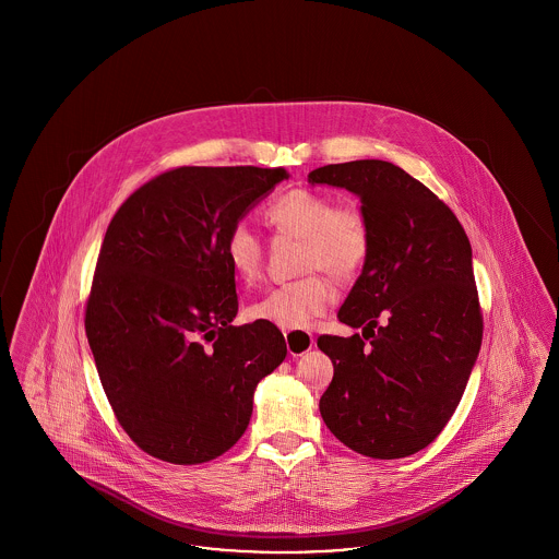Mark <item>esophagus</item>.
Wrapping results in <instances>:
<instances>
[{
	"label": "esophagus",
	"instance_id": "1",
	"mask_svg": "<svg viewBox=\"0 0 559 559\" xmlns=\"http://www.w3.org/2000/svg\"><path fill=\"white\" fill-rule=\"evenodd\" d=\"M285 344L292 356H301L314 346V335L308 331H285Z\"/></svg>",
	"mask_w": 559,
	"mask_h": 559
}]
</instances>
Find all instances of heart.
<instances>
[{
  "mask_svg": "<svg viewBox=\"0 0 559 559\" xmlns=\"http://www.w3.org/2000/svg\"><path fill=\"white\" fill-rule=\"evenodd\" d=\"M266 222L276 235L301 240L297 270L304 276L283 283L247 308V317L285 331L308 329L333 304V285L320 271L337 283L352 281L369 260L371 228L354 205H335L319 190L293 188L276 197L266 207ZM224 253L235 276L253 283L262 274L264 247L247 224H235Z\"/></svg>",
  "mask_w": 559,
  "mask_h": 559,
  "instance_id": "b5f03b06",
  "label": "heart"
}]
</instances>
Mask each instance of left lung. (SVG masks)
<instances>
[{
    "instance_id": "left-lung-1",
    "label": "left lung",
    "mask_w": 559,
    "mask_h": 559,
    "mask_svg": "<svg viewBox=\"0 0 559 559\" xmlns=\"http://www.w3.org/2000/svg\"><path fill=\"white\" fill-rule=\"evenodd\" d=\"M308 182L354 192L371 228L337 314L362 335L319 337L335 369L322 421L365 456L415 454L449 424L481 346L472 245L451 207L394 163L324 165Z\"/></svg>"
}]
</instances>
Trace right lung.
Returning <instances> with one entry per match:
<instances>
[{
	"label": "right lung",
	"mask_w": 559,
	"mask_h": 559,
	"mask_svg": "<svg viewBox=\"0 0 559 559\" xmlns=\"http://www.w3.org/2000/svg\"><path fill=\"white\" fill-rule=\"evenodd\" d=\"M283 167H176L112 215L85 306V335L119 426L151 456L199 465L239 442L283 333L235 326L224 240Z\"/></svg>",
	"instance_id": "add662e5"
}]
</instances>
